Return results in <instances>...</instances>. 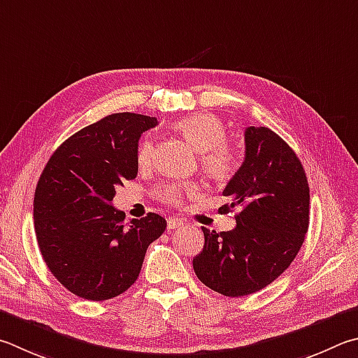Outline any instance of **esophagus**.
Instances as JSON below:
<instances>
[{
  "label": "esophagus",
  "instance_id": "34e87169",
  "mask_svg": "<svg viewBox=\"0 0 358 358\" xmlns=\"http://www.w3.org/2000/svg\"><path fill=\"white\" fill-rule=\"evenodd\" d=\"M181 225H183V220L178 219V217H169V219H167V229H169V230L180 229Z\"/></svg>",
  "mask_w": 358,
  "mask_h": 358
}]
</instances>
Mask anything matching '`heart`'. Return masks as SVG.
<instances>
[{
  "label": "heart",
  "instance_id": "heart-1",
  "mask_svg": "<svg viewBox=\"0 0 358 358\" xmlns=\"http://www.w3.org/2000/svg\"><path fill=\"white\" fill-rule=\"evenodd\" d=\"M175 128L200 152V164L203 171L213 178L224 180L231 177L239 166V153L229 142H225L227 129L219 117L206 113H196L186 115L177 122ZM153 158V142L142 141L138 148V164L145 167ZM197 191L196 183L167 185L158 191L167 203H178L185 194Z\"/></svg>",
  "mask_w": 358,
  "mask_h": 358
}]
</instances>
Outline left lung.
Wrapping results in <instances>:
<instances>
[{
  "label": "left lung",
  "instance_id": "8db88e82",
  "mask_svg": "<svg viewBox=\"0 0 358 358\" xmlns=\"http://www.w3.org/2000/svg\"><path fill=\"white\" fill-rule=\"evenodd\" d=\"M244 162L222 196L238 208L236 227L211 231L192 266L199 280L229 297L252 294L288 269L301 250L310 220L307 175L292 148L266 127H247Z\"/></svg>",
  "mask_w": 358,
  "mask_h": 358
}]
</instances>
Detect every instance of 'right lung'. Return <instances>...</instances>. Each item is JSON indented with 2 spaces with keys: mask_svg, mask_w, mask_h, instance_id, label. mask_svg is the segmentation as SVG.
Masks as SVG:
<instances>
[{
  "mask_svg": "<svg viewBox=\"0 0 358 358\" xmlns=\"http://www.w3.org/2000/svg\"><path fill=\"white\" fill-rule=\"evenodd\" d=\"M155 117L117 113L80 129L51 155L34 194L42 257L61 285L87 301H108L139 277L145 252L166 230L157 213L123 224L113 199L138 175L141 134Z\"/></svg>",
  "mask_w": 358,
  "mask_h": 358,
  "instance_id": "obj_1",
  "label": "right lung"
}]
</instances>
